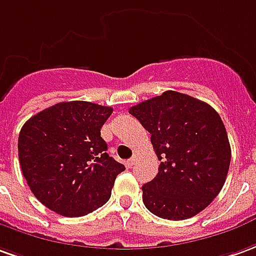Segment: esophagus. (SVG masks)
<instances>
[{"instance_id":"esophagus-1","label":"esophagus","mask_w":256,"mask_h":256,"mask_svg":"<svg viewBox=\"0 0 256 256\" xmlns=\"http://www.w3.org/2000/svg\"><path fill=\"white\" fill-rule=\"evenodd\" d=\"M135 162H136V156H132V158L126 162V166H128V167H132V166L135 164Z\"/></svg>"}]
</instances>
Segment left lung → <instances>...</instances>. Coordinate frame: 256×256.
Here are the masks:
<instances>
[{
  "mask_svg": "<svg viewBox=\"0 0 256 256\" xmlns=\"http://www.w3.org/2000/svg\"><path fill=\"white\" fill-rule=\"evenodd\" d=\"M130 114L150 134L160 160L158 176L142 186L146 208L167 220L202 212L222 191L232 160L218 111L192 96L167 90L131 107Z\"/></svg>",
  "mask_w": 256,
  "mask_h": 256,
  "instance_id": "left-lung-1",
  "label": "left lung"
}]
</instances>
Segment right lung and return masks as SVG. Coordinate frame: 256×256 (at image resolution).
<instances>
[{"label": "right lung", "instance_id": "obj_1", "mask_svg": "<svg viewBox=\"0 0 256 256\" xmlns=\"http://www.w3.org/2000/svg\"><path fill=\"white\" fill-rule=\"evenodd\" d=\"M112 108L62 102L29 118L19 132L18 154L28 185L46 208L79 218L103 206L124 164L107 153L100 130Z\"/></svg>", "mask_w": 256, "mask_h": 256}]
</instances>
